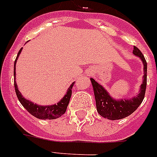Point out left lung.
Listing matches in <instances>:
<instances>
[{
    "instance_id": "left-lung-1",
    "label": "left lung",
    "mask_w": 157,
    "mask_h": 157,
    "mask_svg": "<svg viewBox=\"0 0 157 157\" xmlns=\"http://www.w3.org/2000/svg\"><path fill=\"white\" fill-rule=\"evenodd\" d=\"M133 54L138 56L143 63V81L140 87V91L136 97H133L129 99H115L102 85L96 82L94 78H90L94 88V97L96 101L98 113L104 118L109 120H118L128 117L136 110L144 99L146 88H147V63L144 55L137 47L134 46Z\"/></svg>"
}]
</instances>
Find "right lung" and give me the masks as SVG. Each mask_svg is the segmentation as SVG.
I'll list each match as a JSON object with an SVG mask.
<instances>
[{"instance_id":"right-lung-1","label":"right lung","mask_w":157,"mask_h":157,"mask_svg":"<svg viewBox=\"0 0 157 157\" xmlns=\"http://www.w3.org/2000/svg\"><path fill=\"white\" fill-rule=\"evenodd\" d=\"M22 48L20 49L17 57H16L15 63H14V86H15V89H16V96L18 98L19 101L21 102L22 106L26 109L29 113L33 115L35 117L39 119H43V120H51V119H56L59 117L63 115L66 112L67 107L69 105V100L71 98L72 95V88L74 84V82L72 83L70 87L68 88L67 93L63 96L62 99L58 102L57 104H54V105H48V106H41L38 105L36 103H34L29 100H27L24 97L22 96L21 92L19 91L18 88H17V84L16 82V60L18 59L19 55L21 54Z\"/></svg>"}]
</instances>
